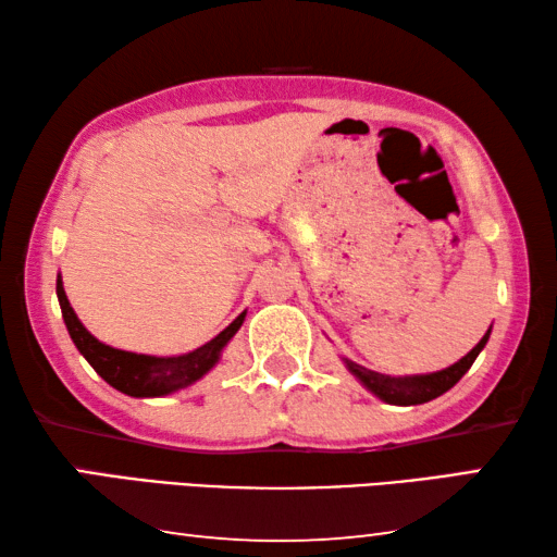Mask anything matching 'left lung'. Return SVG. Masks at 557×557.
Returning <instances> with one entry per match:
<instances>
[{
	"label": "left lung",
	"mask_w": 557,
	"mask_h": 557,
	"mask_svg": "<svg viewBox=\"0 0 557 557\" xmlns=\"http://www.w3.org/2000/svg\"><path fill=\"white\" fill-rule=\"evenodd\" d=\"M488 336H492V326L488 332L482 336L479 342L467 356H461L457 363L447 366V369L435 371V373H418V375H385V373H375L366 366L351 361V358H344L342 361L348 369V373L363 385L366 391L373 393L375 398H381L383 403L388 405H422L440 398L442 393H447L451 385H457L461 375H465L471 363L476 361V356L482 354V348L486 346Z\"/></svg>",
	"instance_id": "1"
}]
</instances>
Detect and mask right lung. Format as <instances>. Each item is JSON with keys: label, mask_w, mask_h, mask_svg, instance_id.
Instances as JSON below:
<instances>
[{"label": "right lung", "mask_w": 557, "mask_h": 557, "mask_svg": "<svg viewBox=\"0 0 557 557\" xmlns=\"http://www.w3.org/2000/svg\"><path fill=\"white\" fill-rule=\"evenodd\" d=\"M55 295H59L65 329H69L81 356L96 369L102 381L110 383L115 391L129 395V398H164V395L178 393L188 388V385H194L196 381H201L221 361L223 348L238 334V329L245 322V314H248L240 312L219 336H213L211 342L194 348V351L178 356H149L122 351V348L102 344L100 338L92 336L83 326L78 314L73 312L71 301L65 297L61 275L55 280Z\"/></svg>", "instance_id": "obj_1"}]
</instances>
